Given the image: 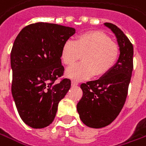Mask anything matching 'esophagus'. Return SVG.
Returning <instances> with one entry per match:
<instances>
[{"label":"esophagus","instance_id":"obj_1","mask_svg":"<svg viewBox=\"0 0 146 146\" xmlns=\"http://www.w3.org/2000/svg\"><path fill=\"white\" fill-rule=\"evenodd\" d=\"M78 82H77V81H75V80H73V81H72V86H78Z\"/></svg>","mask_w":146,"mask_h":146}]
</instances>
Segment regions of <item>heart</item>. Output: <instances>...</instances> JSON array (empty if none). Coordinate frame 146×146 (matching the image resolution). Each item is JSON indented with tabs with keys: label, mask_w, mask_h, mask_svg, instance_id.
<instances>
[{
	"label": "heart",
	"mask_w": 146,
	"mask_h": 146,
	"mask_svg": "<svg viewBox=\"0 0 146 146\" xmlns=\"http://www.w3.org/2000/svg\"><path fill=\"white\" fill-rule=\"evenodd\" d=\"M82 62L73 65L66 73L74 80L82 81L93 77H103L113 68L119 56L118 45L108 35L99 31H87L78 35L74 42H64L60 52L65 65H72L79 58Z\"/></svg>",
	"instance_id": "obj_1"
}]
</instances>
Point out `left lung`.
<instances>
[{
    "instance_id": "8db88e82",
    "label": "left lung",
    "mask_w": 146,
    "mask_h": 146,
    "mask_svg": "<svg viewBox=\"0 0 146 146\" xmlns=\"http://www.w3.org/2000/svg\"><path fill=\"white\" fill-rule=\"evenodd\" d=\"M115 35L120 55L117 63L103 78L81 85L82 97L77 110L83 123L90 128L108 126L118 116L128 95L133 69V46L123 32L112 23H106Z\"/></svg>"
}]
</instances>
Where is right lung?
Here are the masks:
<instances>
[{"label":"right lung","mask_w":146,"mask_h":146,"mask_svg":"<svg viewBox=\"0 0 146 146\" xmlns=\"http://www.w3.org/2000/svg\"><path fill=\"white\" fill-rule=\"evenodd\" d=\"M74 34L73 27L33 23L23 28L13 43L11 90L20 117L31 128L52 123L59 102L70 89V79L60 78L64 72L60 52Z\"/></svg>","instance_id":"obj_1"}]
</instances>
